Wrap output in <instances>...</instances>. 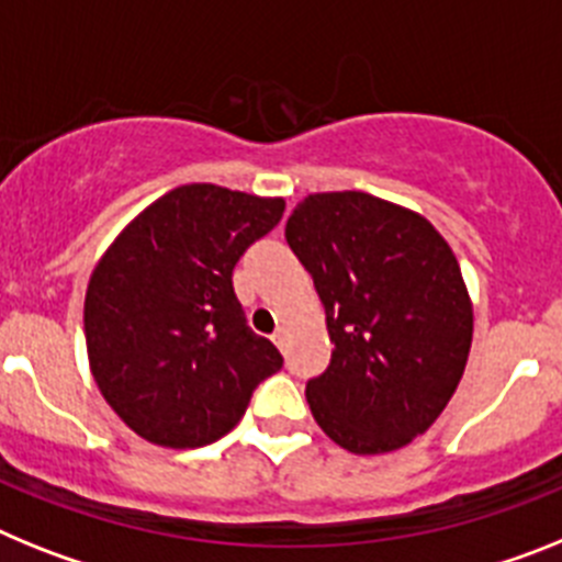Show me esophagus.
I'll return each instance as SVG.
<instances>
[{
    "label": "esophagus",
    "instance_id": "esophagus-1",
    "mask_svg": "<svg viewBox=\"0 0 562 562\" xmlns=\"http://www.w3.org/2000/svg\"><path fill=\"white\" fill-rule=\"evenodd\" d=\"M271 339H274L277 348L285 350V345H288V328H277V330H274V336H271Z\"/></svg>",
    "mask_w": 562,
    "mask_h": 562
}]
</instances>
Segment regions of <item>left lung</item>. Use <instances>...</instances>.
<instances>
[{
	"instance_id": "8db88e82",
	"label": "left lung",
	"mask_w": 562,
	"mask_h": 562,
	"mask_svg": "<svg viewBox=\"0 0 562 562\" xmlns=\"http://www.w3.org/2000/svg\"><path fill=\"white\" fill-rule=\"evenodd\" d=\"M334 341L308 382L314 422L341 450L382 456L432 427L461 382L472 300L424 214L368 192H316L285 223Z\"/></svg>"
}]
</instances>
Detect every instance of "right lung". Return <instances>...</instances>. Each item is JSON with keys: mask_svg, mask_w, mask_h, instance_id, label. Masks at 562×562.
<instances>
[{"mask_svg": "<svg viewBox=\"0 0 562 562\" xmlns=\"http://www.w3.org/2000/svg\"><path fill=\"white\" fill-rule=\"evenodd\" d=\"M282 212V198L187 183L135 214L95 262L85 296L90 373L144 441L172 450L217 441L282 368L232 285L243 251Z\"/></svg>", "mask_w": 562, "mask_h": 562, "instance_id": "add662e5", "label": "right lung"}]
</instances>
